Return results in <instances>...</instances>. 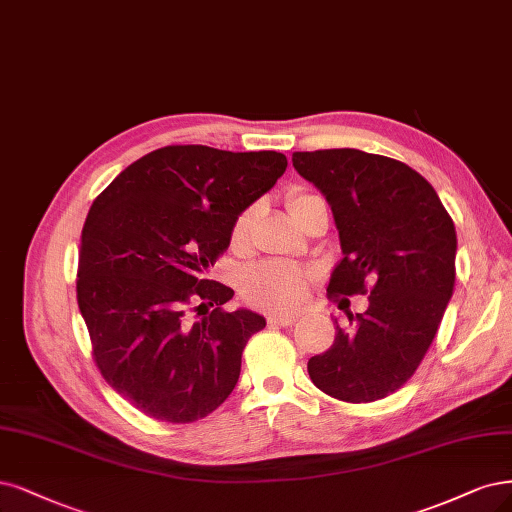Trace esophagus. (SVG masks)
Returning <instances> with one entry per match:
<instances>
[{"instance_id":"34e87169","label":"esophagus","mask_w":512,"mask_h":512,"mask_svg":"<svg viewBox=\"0 0 512 512\" xmlns=\"http://www.w3.org/2000/svg\"><path fill=\"white\" fill-rule=\"evenodd\" d=\"M298 320L296 315H288V313H271L267 317L269 326H292Z\"/></svg>"}]
</instances>
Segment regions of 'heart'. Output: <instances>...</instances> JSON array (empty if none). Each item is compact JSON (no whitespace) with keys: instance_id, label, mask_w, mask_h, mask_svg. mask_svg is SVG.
I'll list each match as a JSON object with an SVG mask.
<instances>
[{"instance_id":"obj_1","label":"heart","mask_w":512,"mask_h":512,"mask_svg":"<svg viewBox=\"0 0 512 512\" xmlns=\"http://www.w3.org/2000/svg\"><path fill=\"white\" fill-rule=\"evenodd\" d=\"M313 195H296L290 197V209L298 207L303 201L311 199ZM256 220V207L243 209L233 222V243L241 245L248 241L252 226ZM311 273L294 262L286 260H264L252 264L241 275V294L245 301L264 311H292L305 303L309 294Z\"/></svg>"}]
</instances>
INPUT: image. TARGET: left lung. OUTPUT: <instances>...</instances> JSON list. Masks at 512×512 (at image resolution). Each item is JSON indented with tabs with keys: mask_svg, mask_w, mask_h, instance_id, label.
Here are the masks:
<instances>
[{
	"mask_svg": "<svg viewBox=\"0 0 512 512\" xmlns=\"http://www.w3.org/2000/svg\"><path fill=\"white\" fill-rule=\"evenodd\" d=\"M294 169L326 197L343 258L330 296L370 294L307 364L315 387L343 402H375L424 360L455 284V226L426 178L394 158L354 148L294 152Z\"/></svg>",
	"mask_w": 512,
	"mask_h": 512,
	"instance_id": "obj_1",
	"label": "left lung"
}]
</instances>
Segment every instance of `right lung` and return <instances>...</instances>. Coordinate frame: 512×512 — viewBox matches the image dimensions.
<instances>
[{
	"label": "right lung",
	"instance_id": "right-lung-1",
	"mask_svg": "<svg viewBox=\"0 0 512 512\" xmlns=\"http://www.w3.org/2000/svg\"><path fill=\"white\" fill-rule=\"evenodd\" d=\"M286 167L273 150L165 146L93 201L78 307L103 379L148 417L190 424L235 390L243 347L267 322L248 309L224 311L235 292L207 273L235 218Z\"/></svg>",
	"mask_w": 512,
	"mask_h": 512
}]
</instances>
